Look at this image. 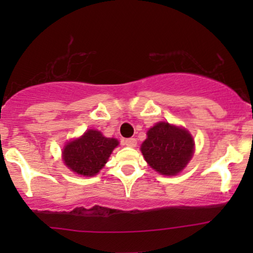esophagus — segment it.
<instances>
[{
  "mask_svg": "<svg viewBox=\"0 0 253 253\" xmlns=\"http://www.w3.org/2000/svg\"><path fill=\"white\" fill-rule=\"evenodd\" d=\"M124 144L126 145V146L134 147L135 145H136V139H135V138H128V139H125V140H124Z\"/></svg>",
  "mask_w": 253,
  "mask_h": 253,
  "instance_id": "1",
  "label": "esophagus"
}]
</instances>
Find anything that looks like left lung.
<instances>
[{
	"mask_svg": "<svg viewBox=\"0 0 253 253\" xmlns=\"http://www.w3.org/2000/svg\"><path fill=\"white\" fill-rule=\"evenodd\" d=\"M194 145L195 141L187 129L162 121L147 130L140 150L152 169L162 175L175 176L189 163Z\"/></svg>",
	"mask_w": 253,
	"mask_h": 253,
	"instance_id": "left-lung-1",
	"label": "left lung"
}]
</instances>
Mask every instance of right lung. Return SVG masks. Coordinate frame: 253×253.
<instances>
[{"label":"right lung","mask_w":253,"mask_h":253,"mask_svg":"<svg viewBox=\"0 0 253 253\" xmlns=\"http://www.w3.org/2000/svg\"><path fill=\"white\" fill-rule=\"evenodd\" d=\"M118 145L119 141L115 138H106L100 130L88 129L82 136L64 146V164L78 175L95 176L104 167Z\"/></svg>","instance_id":"right-lung-1"}]
</instances>
